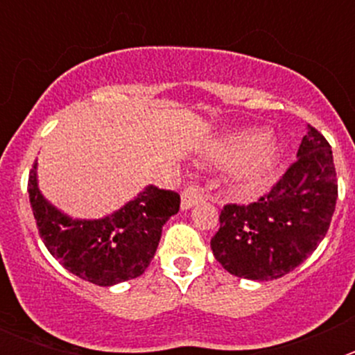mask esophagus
I'll return each mask as SVG.
<instances>
[{
  "label": "esophagus",
  "instance_id": "34e87169",
  "mask_svg": "<svg viewBox=\"0 0 355 355\" xmlns=\"http://www.w3.org/2000/svg\"><path fill=\"white\" fill-rule=\"evenodd\" d=\"M205 200V192H202V188L196 187V184H190L188 188H184V192L181 193V209L187 211L192 206L199 205Z\"/></svg>",
  "mask_w": 355,
  "mask_h": 355
}]
</instances>
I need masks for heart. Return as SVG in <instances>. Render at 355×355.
I'll use <instances>...</instances> for the list:
<instances>
[{"label": "heart", "instance_id": "b5f03b06", "mask_svg": "<svg viewBox=\"0 0 355 355\" xmlns=\"http://www.w3.org/2000/svg\"><path fill=\"white\" fill-rule=\"evenodd\" d=\"M266 139L268 135L263 130H243L209 147L206 156L211 162L220 165L238 163L229 175V188L236 196H252L274 180L283 150Z\"/></svg>", "mask_w": 355, "mask_h": 355}]
</instances>
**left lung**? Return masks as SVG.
I'll use <instances>...</instances> for the list:
<instances>
[{
  "label": "left lung",
  "mask_w": 355,
  "mask_h": 355,
  "mask_svg": "<svg viewBox=\"0 0 355 355\" xmlns=\"http://www.w3.org/2000/svg\"><path fill=\"white\" fill-rule=\"evenodd\" d=\"M336 199L331 146L324 135L307 124L297 162L270 193L249 206H224L220 229L211 238L213 256L236 277H283L324 240Z\"/></svg>",
  "instance_id": "1"
}]
</instances>
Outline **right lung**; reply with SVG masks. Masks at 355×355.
<instances>
[{"label": "right lung", "instance_id": "right-lung-1", "mask_svg": "<svg viewBox=\"0 0 355 355\" xmlns=\"http://www.w3.org/2000/svg\"><path fill=\"white\" fill-rule=\"evenodd\" d=\"M37 165L28 193L46 249L71 274L97 286H114L146 272L162 229L180 211V196L147 184L126 205L101 218H78L51 205L40 192Z\"/></svg>", "mask_w": 355, "mask_h": 355}]
</instances>
